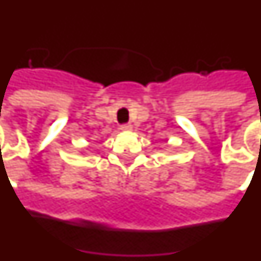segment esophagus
I'll return each instance as SVG.
<instances>
[{"instance_id": "obj_1", "label": "esophagus", "mask_w": 261, "mask_h": 261, "mask_svg": "<svg viewBox=\"0 0 261 261\" xmlns=\"http://www.w3.org/2000/svg\"><path fill=\"white\" fill-rule=\"evenodd\" d=\"M120 130H122V131H131V130H133V126H131V124H122V126H120Z\"/></svg>"}]
</instances>
